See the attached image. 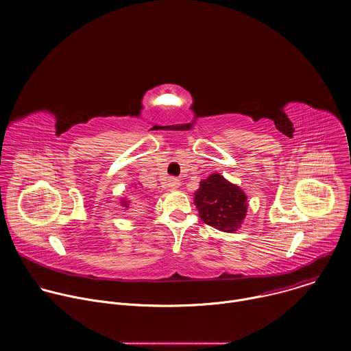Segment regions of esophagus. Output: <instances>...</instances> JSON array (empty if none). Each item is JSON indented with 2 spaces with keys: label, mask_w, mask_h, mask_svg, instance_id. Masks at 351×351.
Wrapping results in <instances>:
<instances>
[{
  "label": "esophagus",
  "mask_w": 351,
  "mask_h": 351,
  "mask_svg": "<svg viewBox=\"0 0 351 351\" xmlns=\"http://www.w3.org/2000/svg\"><path fill=\"white\" fill-rule=\"evenodd\" d=\"M167 186H168V189H171V190H176V189L180 186V182H179L178 179H175V178H171V179L168 180Z\"/></svg>",
  "instance_id": "1"
}]
</instances>
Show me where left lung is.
<instances>
[{
	"instance_id": "8db88e82",
	"label": "left lung",
	"mask_w": 351,
	"mask_h": 351,
	"mask_svg": "<svg viewBox=\"0 0 351 351\" xmlns=\"http://www.w3.org/2000/svg\"><path fill=\"white\" fill-rule=\"evenodd\" d=\"M198 215L207 225L228 233L236 232L247 214V195L219 173L199 182L194 193Z\"/></svg>"
}]
</instances>
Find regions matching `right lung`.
Returning <instances> with one entry per match:
<instances>
[{"instance_id": "1", "label": "right lung", "mask_w": 351, "mask_h": 351, "mask_svg": "<svg viewBox=\"0 0 351 351\" xmlns=\"http://www.w3.org/2000/svg\"><path fill=\"white\" fill-rule=\"evenodd\" d=\"M122 206H125L128 208L129 207V202H125V199H122Z\"/></svg>"}]
</instances>
